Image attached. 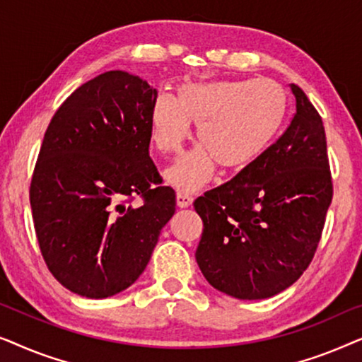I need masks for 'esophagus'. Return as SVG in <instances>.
Segmentation results:
<instances>
[{
    "instance_id": "34e87169",
    "label": "esophagus",
    "mask_w": 362,
    "mask_h": 362,
    "mask_svg": "<svg viewBox=\"0 0 362 362\" xmlns=\"http://www.w3.org/2000/svg\"><path fill=\"white\" fill-rule=\"evenodd\" d=\"M192 201H194V197H192L191 194H187V192H185V191H177V194H176L177 206L187 207V206L192 204Z\"/></svg>"
}]
</instances>
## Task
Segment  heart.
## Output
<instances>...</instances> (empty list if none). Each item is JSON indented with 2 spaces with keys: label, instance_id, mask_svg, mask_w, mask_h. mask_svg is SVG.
I'll list each match as a JSON object with an SVG mask.
<instances>
[{
  "label": "heart",
  "instance_id": "heart-1",
  "mask_svg": "<svg viewBox=\"0 0 362 362\" xmlns=\"http://www.w3.org/2000/svg\"><path fill=\"white\" fill-rule=\"evenodd\" d=\"M286 93L279 82L212 81L185 83L176 97L160 95L150 110L156 150L175 155L197 123L196 150L180 158L166 176L181 191H196L214 175L216 163L240 170L264 155L279 135L286 115Z\"/></svg>",
  "mask_w": 362,
  "mask_h": 362
}]
</instances>
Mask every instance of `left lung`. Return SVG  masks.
Here are the masks:
<instances>
[{
  "label": "left lung",
  "mask_w": 362,
  "mask_h": 362,
  "mask_svg": "<svg viewBox=\"0 0 362 362\" xmlns=\"http://www.w3.org/2000/svg\"><path fill=\"white\" fill-rule=\"evenodd\" d=\"M288 128L230 181L194 201L206 280L239 300L270 298L313 260L333 199L323 120L298 86Z\"/></svg>",
  "instance_id": "obj_1"
}]
</instances>
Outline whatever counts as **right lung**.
I'll return each instance as SVG.
<instances>
[{
	"label": "right lung",
	"mask_w": 362,
	"mask_h": 362,
	"mask_svg": "<svg viewBox=\"0 0 362 362\" xmlns=\"http://www.w3.org/2000/svg\"><path fill=\"white\" fill-rule=\"evenodd\" d=\"M156 97L140 77L103 72L64 100L44 133L29 187L39 249L59 284L86 298L135 284L176 211L150 158Z\"/></svg>",
	"instance_id": "1"
}]
</instances>
